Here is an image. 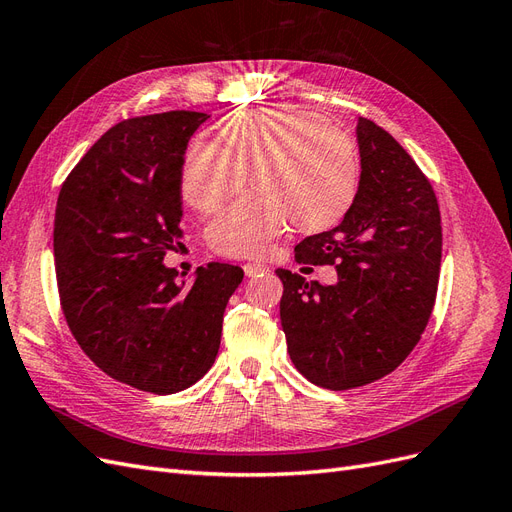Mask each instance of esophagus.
<instances>
[{
	"mask_svg": "<svg viewBox=\"0 0 512 512\" xmlns=\"http://www.w3.org/2000/svg\"><path fill=\"white\" fill-rule=\"evenodd\" d=\"M243 271H245L247 277H256V275H260V273L269 271V267H267V265H260V262H245Z\"/></svg>",
	"mask_w": 512,
	"mask_h": 512,
	"instance_id": "esophagus-1",
	"label": "esophagus"
}]
</instances>
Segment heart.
Returning a JSON list of instances; mask_svg holds the SVG:
<instances>
[{
	"label": "heart",
	"mask_w": 512,
	"mask_h": 512,
	"mask_svg": "<svg viewBox=\"0 0 512 512\" xmlns=\"http://www.w3.org/2000/svg\"><path fill=\"white\" fill-rule=\"evenodd\" d=\"M222 145L198 138L185 153L181 192L203 211H218L252 177L254 192L209 226L222 256L250 258L269 250L290 220L303 230L333 224L350 207L359 160L352 138L318 115L292 108L241 113L220 126Z\"/></svg>",
	"instance_id": "b5f03b06"
}]
</instances>
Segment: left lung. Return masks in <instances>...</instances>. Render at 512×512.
<instances>
[{
    "label": "left lung",
    "mask_w": 512,
    "mask_h": 512,
    "mask_svg": "<svg viewBox=\"0 0 512 512\" xmlns=\"http://www.w3.org/2000/svg\"><path fill=\"white\" fill-rule=\"evenodd\" d=\"M359 190L339 226L294 247L303 265H335L322 286L277 269L288 354L331 391L363 386L404 363L436 303L442 224L429 179L395 138L359 117Z\"/></svg>",
    "instance_id": "obj_1"
}]
</instances>
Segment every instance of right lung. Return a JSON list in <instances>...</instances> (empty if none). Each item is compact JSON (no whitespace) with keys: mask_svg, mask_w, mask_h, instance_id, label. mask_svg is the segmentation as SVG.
<instances>
[{"mask_svg":"<svg viewBox=\"0 0 512 512\" xmlns=\"http://www.w3.org/2000/svg\"><path fill=\"white\" fill-rule=\"evenodd\" d=\"M207 113L117 123L61 185L55 273L68 327L104 374L170 395L203 378L220 350L241 267L211 262L194 282L164 265L181 241L185 149Z\"/></svg>","mask_w":512,"mask_h":512,"instance_id":"right-lung-1","label":"right lung"}]
</instances>
